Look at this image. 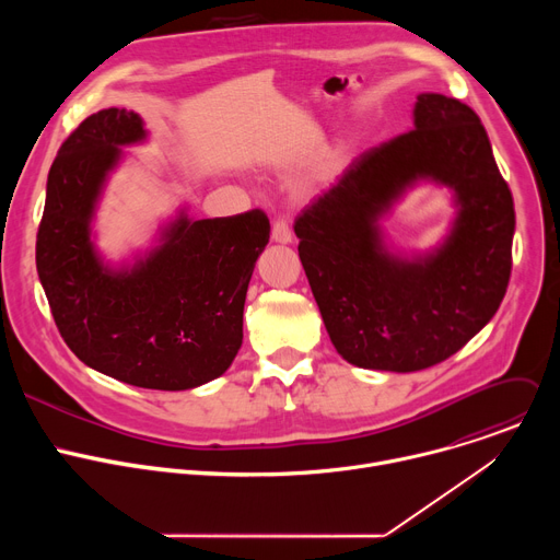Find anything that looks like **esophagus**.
I'll return each instance as SVG.
<instances>
[{"instance_id": "34e87169", "label": "esophagus", "mask_w": 560, "mask_h": 560, "mask_svg": "<svg viewBox=\"0 0 560 560\" xmlns=\"http://www.w3.org/2000/svg\"><path fill=\"white\" fill-rule=\"evenodd\" d=\"M272 242L283 244V246L292 244V230H290L288 221H283V219L275 221V225H272Z\"/></svg>"}]
</instances>
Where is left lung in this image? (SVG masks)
I'll list each match as a JSON object with an SVG mask.
<instances>
[{
	"label": "left lung",
	"instance_id": "obj_1",
	"mask_svg": "<svg viewBox=\"0 0 560 560\" xmlns=\"http://www.w3.org/2000/svg\"><path fill=\"white\" fill-rule=\"evenodd\" d=\"M421 183L455 217L423 254L386 244L382 219ZM514 201L478 115L421 93L412 130L357 156L294 221L299 259L337 352L363 370L417 372L458 352L497 314L512 272Z\"/></svg>",
	"mask_w": 560,
	"mask_h": 560
}]
</instances>
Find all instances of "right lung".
<instances>
[{"label": "right lung", "mask_w": 560, "mask_h": 560, "mask_svg": "<svg viewBox=\"0 0 560 560\" xmlns=\"http://www.w3.org/2000/svg\"><path fill=\"white\" fill-rule=\"evenodd\" d=\"M130 110L91 115L61 143L46 184L37 272L66 346L89 368L148 389H195L221 376L244 341V303L270 238L261 210L162 219L145 248L119 261L97 246V210L126 162L148 143Z\"/></svg>", "instance_id": "obj_1"}]
</instances>
